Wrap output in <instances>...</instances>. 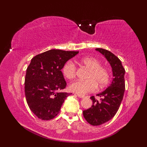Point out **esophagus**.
Listing matches in <instances>:
<instances>
[{
    "mask_svg": "<svg viewBox=\"0 0 147 147\" xmlns=\"http://www.w3.org/2000/svg\"><path fill=\"white\" fill-rule=\"evenodd\" d=\"M77 95H78V96L79 98H84L85 97V96L84 95H82V94H77Z\"/></svg>",
    "mask_w": 147,
    "mask_h": 147,
    "instance_id": "esophagus-1",
    "label": "esophagus"
}]
</instances>
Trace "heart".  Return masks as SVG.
Returning a JSON list of instances; mask_svg holds the SVG:
<instances>
[{
	"instance_id": "obj_1",
	"label": "heart",
	"mask_w": 147,
	"mask_h": 147,
	"mask_svg": "<svg viewBox=\"0 0 147 147\" xmlns=\"http://www.w3.org/2000/svg\"><path fill=\"white\" fill-rule=\"evenodd\" d=\"M77 62L80 65L84 66L89 69L86 80H77L69 86L72 92L80 94H85L95 91L97 86L100 88H104L109 84L110 73L109 69L101 65V62L92 57H85L78 59ZM76 67L71 61H68L62 68L63 76L69 80L76 77Z\"/></svg>"
}]
</instances>
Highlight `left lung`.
Returning <instances> with one entry per match:
<instances>
[{"label":"left lung","instance_id":"left-lung-1","mask_svg":"<svg viewBox=\"0 0 147 147\" xmlns=\"http://www.w3.org/2000/svg\"><path fill=\"white\" fill-rule=\"evenodd\" d=\"M106 58L112 67L113 80L110 85L104 92L97 94L100 100H96L94 96L90 97L93 104L92 107L84 110L83 115L88 123L98 126L109 121L115 116L119 109L125 91V69L118 57L108 50L97 48Z\"/></svg>","mask_w":147,"mask_h":147}]
</instances>
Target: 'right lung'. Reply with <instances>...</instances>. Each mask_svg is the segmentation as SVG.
<instances>
[{
    "mask_svg": "<svg viewBox=\"0 0 147 147\" xmlns=\"http://www.w3.org/2000/svg\"><path fill=\"white\" fill-rule=\"evenodd\" d=\"M78 53L51 49L31 59L25 79V97L30 110L40 119L55 118L64 100L71 94L59 92L67 85L61 70Z\"/></svg>",
    "mask_w": 147,
    "mask_h": 147,
    "instance_id": "right-lung-1",
    "label": "right lung"
}]
</instances>
